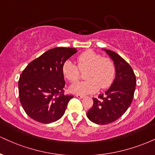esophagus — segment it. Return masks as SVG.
I'll use <instances>...</instances> for the list:
<instances>
[{
    "instance_id": "esophagus-1",
    "label": "esophagus",
    "mask_w": 155,
    "mask_h": 155,
    "mask_svg": "<svg viewBox=\"0 0 155 155\" xmlns=\"http://www.w3.org/2000/svg\"><path fill=\"white\" fill-rule=\"evenodd\" d=\"M76 97H78V98H83V97H84V95H79V94H76Z\"/></svg>"
}]
</instances>
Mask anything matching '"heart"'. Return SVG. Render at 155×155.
<instances>
[{"label":"heart","instance_id":"obj_1","mask_svg":"<svg viewBox=\"0 0 155 155\" xmlns=\"http://www.w3.org/2000/svg\"><path fill=\"white\" fill-rule=\"evenodd\" d=\"M77 66L67 60L62 65L63 76L71 82L79 79L80 71L86 72L84 81H77L70 86V91L79 95L95 93L101 89H106L113 82L116 74L114 63L108 58L92 51H87L77 58Z\"/></svg>","mask_w":155,"mask_h":155}]
</instances>
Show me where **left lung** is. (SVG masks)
Listing matches in <instances>:
<instances>
[{"label":"left lung","instance_id":"left-lung-1","mask_svg":"<svg viewBox=\"0 0 155 155\" xmlns=\"http://www.w3.org/2000/svg\"><path fill=\"white\" fill-rule=\"evenodd\" d=\"M113 60L116 76L111 86L93 98V105L87 113L91 122L97 124H107L120 118L133 101L136 79L133 70L122 57L114 51L104 49Z\"/></svg>","mask_w":155,"mask_h":155}]
</instances>
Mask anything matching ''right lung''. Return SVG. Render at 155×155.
Here are the masks:
<instances>
[{"label": "right lung", "instance_id": "right-lung-1", "mask_svg": "<svg viewBox=\"0 0 155 155\" xmlns=\"http://www.w3.org/2000/svg\"><path fill=\"white\" fill-rule=\"evenodd\" d=\"M77 52L74 48L49 49L27 65L18 82L19 101L31 119L44 124L60 120L73 95H64L62 65Z\"/></svg>", "mask_w": 155, "mask_h": 155}]
</instances>
